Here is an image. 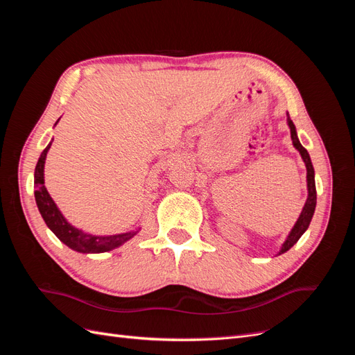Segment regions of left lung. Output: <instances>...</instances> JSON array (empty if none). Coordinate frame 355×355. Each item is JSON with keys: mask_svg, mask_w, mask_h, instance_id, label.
Returning <instances> with one entry per match:
<instances>
[{"mask_svg": "<svg viewBox=\"0 0 355 355\" xmlns=\"http://www.w3.org/2000/svg\"><path fill=\"white\" fill-rule=\"evenodd\" d=\"M287 125H288V128H290V137H292L293 146L299 151L300 157H302L304 163H305V167H306V189H308V197H306V201H305V206H304L302 211H300L296 223L293 225V228L290 230V232H288V235L286 237L284 243L282 244L280 252L277 253V256H278V254H283V253H286L287 250L292 249V247L297 243V240H299L300 237H302L304 232H305V231L308 230V227H309L311 219H313V216H314L315 204H317V189H315L314 167H313V163H311V157H309L308 151H306V149H305L302 145H300V142H299L296 127H295L293 121L290 120L288 112H287Z\"/></svg>", "mask_w": 355, "mask_h": 355, "instance_id": "1", "label": "left lung"}]
</instances>
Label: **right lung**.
I'll use <instances>...</instances> for the list:
<instances>
[{
    "mask_svg": "<svg viewBox=\"0 0 355 355\" xmlns=\"http://www.w3.org/2000/svg\"><path fill=\"white\" fill-rule=\"evenodd\" d=\"M60 120V118H59ZM56 121V124L59 123ZM55 124V125H56ZM53 142V139H51ZM51 142L46 146L44 151L41 153L38 163L35 166L34 173V188H35V202L37 207L41 213L42 219H44L49 230L56 235V237L68 245L69 249L78 252V253H105L111 252L116 247L123 245L128 240H132L135 235L141 231V227H137L132 231L121 232V234H112V235H94L89 234L80 228H75L71 225L67 218L63 216L59 207L56 206L55 200H53L49 194V191L44 185V164L47 153L51 146Z\"/></svg>",
    "mask_w": 355,
    "mask_h": 355,
    "instance_id": "obj_1",
    "label": "right lung"
}]
</instances>
